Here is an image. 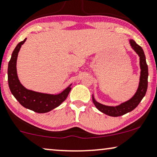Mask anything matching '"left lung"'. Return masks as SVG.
I'll return each instance as SVG.
<instances>
[{
    "instance_id": "left-lung-1",
    "label": "left lung",
    "mask_w": 157,
    "mask_h": 157,
    "mask_svg": "<svg viewBox=\"0 0 157 157\" xmlns=\"http://www.w3.org/2000/svg\"><path fill=\"white\" fill-rule=\"evenodd\" d=\"M130 44L132 48L136 51L137 54L140 57V82L138 85V90L135 95L130 100L122 103V104L116 106H110L103 105L97 102L95 100L93 95V102L98 109L111 117H120L127 113L131 112L138 106L139 103L141 101L143 98L146 95L148 88V65L146 64V56H145L144 50L142 48L135 42L133 40H130Z\"/></svg>"
}]
</instances>
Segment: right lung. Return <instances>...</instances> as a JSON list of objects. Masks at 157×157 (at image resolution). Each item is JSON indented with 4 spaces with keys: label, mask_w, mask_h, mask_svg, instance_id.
<instances>
[{
    "label": "right lung",
    "mask_w": 157,
    "mask_h": 157,
    "mask_svg": "<svg viewBox=\"0 0 157 157\" xmlns=\"http://www.w3.org/2000/svg\"><path fill=\"white\" fill-rule=\"evenodd\" d=\"M26 40L27 38L18 43L13 51L11 59L9 62L8 81H9L10 90L15 98L19 102V104L25 108L34 111L37 113L48 112L53 109L56 108L61 103L64 101L72 89L71 88L72 84L62 92L56 95L35 92L25 88L18 78L17 60L19 51Z\"/></svg>",
    "instance_id": "add662e5"
}]
</instances>
